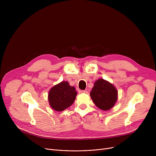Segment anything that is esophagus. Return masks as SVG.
<instances>
[{
  "label": "esophagus",
  "instance_id": "1",
  "mask_svg": "<svg viewBox=\"0 0 156 156\" xmlns=\"http://www.w3.org/2000/svg\"><path fill=\"white\" fill-rule=\"evenodd\" d=\"M81 93H84V94H87L88 92L86 90H81Z\"/></svg>",
  "mask_w": 156,
  "mask_h": 156
}]
</instances>
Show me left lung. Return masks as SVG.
Masks as SVG:
<instances>
[{
  "mask_svg": "<svg viewBox=\"0 0 156 156\" xmlns=\"http://www.w3.org/2000/svg\"><path fill=\"white\" fill-rule=\"evenodd\" d=\"M90 97L97 107L103 111L111 109L118 99V92L113 85L103 79L96 81Z\"/></svg>",
  "mask_w": 156,
  "mask_h": 156,
  "instance_id": "obj_1",
  "label": "left lung"
}]
</instances>
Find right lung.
Here are the masks:
<instances>
[{
    "mask_svg": "<svg viewBox=\"0 0 156 156\" xmlns=\"http://www.w3.org/2000/svg\"><path fill=\"white\" fill-rule=\"evenodd\" d=\"M76 95L75 87H71L68 81H62L50 90L48 102L52 109L62 111L73 104Z\"/></svg>",
    "mask_w": 156,
    "mask_h": 156,
    "instance_id": "add662e5",
    "label": "right lung"
}]
</instances>
